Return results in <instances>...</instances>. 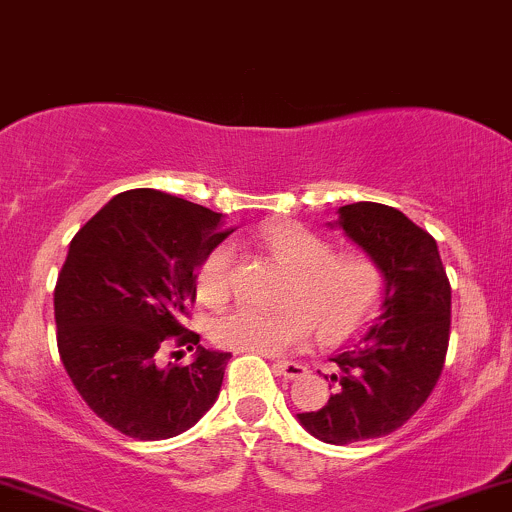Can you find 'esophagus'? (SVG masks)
Here are the masks:
<instances>
[{"instance_id":"esophagus-1","label":"esophagus","mask_w":512,"mask_h":512,"mask_svg":"<svg viewBox=\"0 0 512 512\" xmlns=\"http://www.w3.org/2000/svg\"><path fill=\"white\" fill-rule=\"evenodd\" d=\"M273 371H276L278 376L290 378V381H295V378H302V376H305V373H307V366L295 364V361H276V364H273Z\"/></svg>"}]
</instances>
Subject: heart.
Wrapping results in <instances>:
<instances>
[{
    "label": "heart",
    "instance_id": "b5f03b06",
    "mask_svg": "<svg viewBox=\"0 0 512 512\" xmlns=\"http://www.w3.org/2000/svg\"><path fill=\"white\" fill-rule=\"evenodd\" d=\"M263 244L293 273L278 312L239 307L217 320L214 342L244 354L278 356L300 349L320 334L324 344H339L359 332L383 298V271L366 254H334V244L302 224L263 229ZM236 251L219 244L197 268V295L205 305L232 298Z\"/></svg>",
    "mask_w": 512,
    "mask_h": 512
}]
</instances>
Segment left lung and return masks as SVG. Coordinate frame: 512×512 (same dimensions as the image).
Instances as JSON below:
<instances>
[{"instance_id": "1", "label": "left lung", "mask_w": 512, "mask_h": 512, "mask_svg": "<svg viewBox=\"0 0 512 512\" xmlns=\"http://www.w3.org/2000/svg\"><path fill=\"white\" fill-rule=\"evenodd\" d=\"M337 224L383 271L381 310L332 359L327 405L298 420L322 442L351 444L395 432L430 398L447 359L452 285L437 241L395 207L354 202Z\"/></svg>"}]
</instances>
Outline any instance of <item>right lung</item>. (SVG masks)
<instances>
[{
	"instance_id": "1",
	"label": "right lung",
	"mask_w": 512,
	"mask_h": 512,
	"mask_svg": "<svg viewBox=\"0 0 512 512\" xmlns=\"http://www.w3.org/2000/svg\"><path fill=\"white\" fill-rule=\"evenodd\" d=\"M227 236L219 212L139 188L70 241L53 293L58 354L90 410L126 437H175L217 400L232 354L198 346L192 365L163 367L160 351L200 344L185 329L195 276Z\"/></svg>"
}]
</instances>
